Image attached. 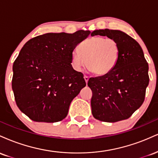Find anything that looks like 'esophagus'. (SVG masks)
I'll use <instances>...</instances> for the list:
<instances>
[{
  "label": "esophagus",
  "mask_w": 158,
  "mask_h": 158,
  "mask_svg": "<svg viewBox=\"0 0 158 158\" xmlns=\"http://www.w3.org/2000/svg\"><path fill=\"white\" fill-rule=\"evenodd\" d=\"M84 79L85 80V82H86V84H88V79H89V77H88V76H84Z\"/></svg>",
  "instance_id": "34e87169"
}]
</instances>
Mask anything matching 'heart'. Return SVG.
Here are the masks:
<instances>
[{"label":"heart","mask_w":158,"mask_h":158,"mask_svg":"<svg viewBox=\"0 0 158 158\" xmlns=\"http://www.w3.org/2000/svg\"><path fill=\"white\" fill-rule=\"evenodd\" d=\"M120 53L119 43L113 39L94 36L79 44V51L71 54V64L76 70H81L86 61L87 68L97 76H104L113 70Z\"/></svg>","instance_id":"obj_1"}]
</instances>
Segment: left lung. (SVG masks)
Segmentation results:
<instances>
[{"label": "left lung", "mask_w": 158, "mask_h": 158, "mask_svg": "<svg viewBox=\"0 0 158 158\" xmlns=\"http://www.w3.org/2000/svg\"><path fill=\"white\" fill-rule=\"evenodd\" d=\"M97 35L115 39L120 53L110 73L88 80L93 92L92 114L102 122H118L129 118L144 102L149 82L148 64L140 45L124 32L105 29L91 32V36Z\"/></svg>", "instance_id": "obj_1"}]
</instances>
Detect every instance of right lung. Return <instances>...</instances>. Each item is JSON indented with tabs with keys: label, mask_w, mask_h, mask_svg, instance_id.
I'll return each mask as SVG.
<instances>
[{
	"label": "right lung",
	"mask_w": 158,
	"mask_h": 158,
	"mask_svg": "<svg viewBox=\"0 0 158 158\" xmlns=\"http://www.w3.org/2000/svg\"><path fill=\"white\" fill-rule=\"evenodd\" d=\"M90 33L50 32L23 45L12 67V88L17 106L32 120L56 123L67 117L86 86L83 74L72 67L71 54Z\"/></svg>",
	"instance_id": "add662e5"
}]
</instances>
